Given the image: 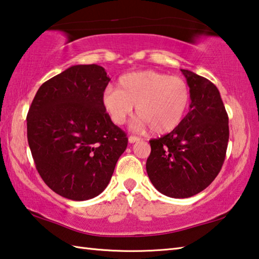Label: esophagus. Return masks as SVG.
<instances>
[{"mask_svg": "<svg viewBox=\"0 0 259 259\" xmlns=\"http://www.w3.org/2000/svg\"><path fill=\"white\" fill-rule=\"evenodd\" d=\"M140 139L138 137H130L128 138V142L130 143H135V142H139Z\"/></svg>", "mask_w": 259, "mask_h": 259, "instance_id": "esophagus-1", "label": "esophagus"}]
</instances>
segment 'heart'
Wrapping results in <instances>:
<instances>
[{
    "instance_id": "obj_1",
    "label": "heart",
    "mask_w": 259,
    "mask_h": 259,
    "mask_svg": "<svg viewBox=\"0 0 259 259\" xmlns=\"http://www.w3.org/2000/svg\"><path fill=\"white\" fill-rule=\"evenodd\" d=\"M190 89L180 77L155 70L130 72L118 80V90L108 88L102 95V106L116 125L125 124L135 111L138 127H150L156 134L175 130L187 113Z\"/></svg>"
}]
</instances>
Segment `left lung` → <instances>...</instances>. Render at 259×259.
Segmentation results:
<instances>
[{
  "label": "left lung",
  "instance_id": "left-lung-1",
  "mask_svg": "<svg viewBox=\"0 0 259 259\" xmlns=\"http://www.w3.org/2000/svg\"><path fill=\"white\" fill-rule=\"evenodd\" d=\"M191 94L188 115L170 133L150 140L147 173L158 191L170 198L201 192L219 175L229 142V117L210 80L181 69Z\"/></svg>",
  "mask_w": 259,
  "mask_h": 259
}]
</instances>
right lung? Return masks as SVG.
Wrapping results in <instances>:
<instances>
[{"mask_svg":"<svg viewBox=\"0 0 259 259\" xmlns=\"http://www.w3.org/2000/svg\"><path fill=\"white\" fill-rule=\"evenodd\" d=\"M109 81L101 66H71L40 85L27 115L36 169L70 200L99 196L126 150L128 139L102 106Z\"/></svg>","mask_w":259,"mask_h":259,"instance_id":"1","label":"right lung"}]
</instances>
